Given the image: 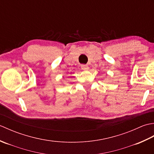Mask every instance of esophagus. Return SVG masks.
<instances>
[{"label":"esophagus","instance_id":"esophagus-1","mask_svg":"<svg viewBox=\"0 0 154 154\" xmlns=\"http://www.w3.org/2000/svg\"><path fill=\"white\" fill-rule=\"evenodd\" d=\"M81 69H82L83 70H84V71H87L88 69H89V66H88L87 65H81Z\"/></svg>","mask_w":154,"mask_h":154}]
</instances>
